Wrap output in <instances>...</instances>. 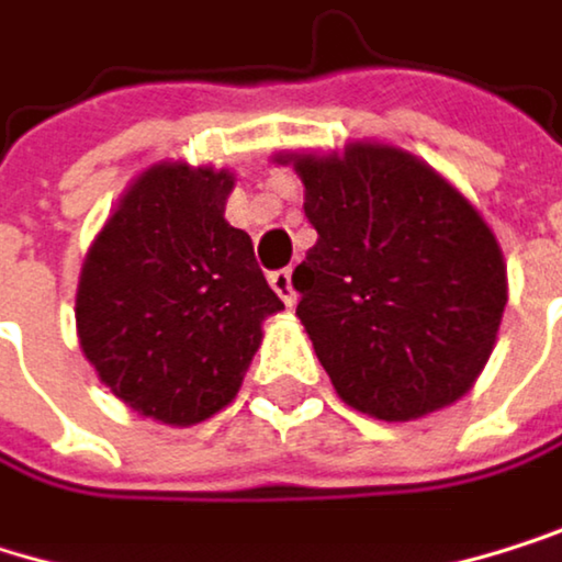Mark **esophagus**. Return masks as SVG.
I'll list each match as a JSON object with an SVG mask.
<instances>
[{
	"label": "esophagus",
	"mask_w": 562,
	"mask_h": 562,
	"mask_svg": "<svg viewBox=\"0 0 562 562\" xmlns=\"http://www.w3.org/2000/svg\"><path fill=\"white\" fill-rule=\"evenodd\" d=\"M269 286L279 293V300H283L286 306L296 303V290H293V269H276L269 272Z\"/></svg>",
	"instance_id": "esophagus-1"
}]
</instances>
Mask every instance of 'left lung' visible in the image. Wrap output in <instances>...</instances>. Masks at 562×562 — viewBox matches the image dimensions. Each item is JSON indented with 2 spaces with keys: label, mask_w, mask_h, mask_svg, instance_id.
Returning a JSON list of instances; mask_svg holds the SVG:
<instances>
[{
  "label": "left lung",
  "mask_w": 562,
  "mask_h": 562,
  "mask_svg": "<svg viewBox=\"0 0 562 562\" xmlns=\"http://www.w3.org/2000/svg\"><path fill=\"white\" fill-rule=\"evenodd\" d=\"M276 162L306 189L316 246L293 272L296 316L339 400L406 423L470 393L506 306V262L476 206L383 143Z\"/></svg>",
  "instance_id": "left-lung-1"
}]
</instances>
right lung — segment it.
Returning a JSON list of instances; mask_svg holds the SVG:
<instances>
[{
	"mask_svg": "<svg viewBox=\"0 0 562 562\" xmlns=\"http://www.w3.org/2000/svg\"><path fill=\"white\" fill-rule=\"evenodd\" d=\"M229 169L159 162L119 199L89 246L76 333L115 400L139 416L192 426L229 406L283 310L226 223Z\"/></svg>",
	"mask_w": 562,
	"mask_h": 562,
	"instance_id": "right-lung-1",
	"label": "right lung"
}]
</instances>
